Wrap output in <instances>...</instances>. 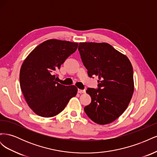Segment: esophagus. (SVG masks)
Instances as JSON below:
<instances>
[{"label": "esophagus", "mask_w": 157, "mask_h": 157, "mask_svg": "<svg viewBox=\"0 0 157 157\" xmlns=\"http://www.w3.org/2000/svg\"><path fill=\"white\" fill-rule=\"evenodd\" d=\"M78 92L80 94H82L85 92V90H80V89H78Z\"/></svg>", "instance_id": "obj_1"}]
</instances>
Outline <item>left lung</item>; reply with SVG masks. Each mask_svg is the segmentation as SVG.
Listing matches in <instances>:
<instances>
[{
	"mask_svg": "<svg viewBox=\"0 0 157 157\" xmlns=\"http://www.w3.org/2000/svg\"><path fill=\"white\" fill-rule=\"evenodd\" d=\"M78 49L89 77H98V88L86 90L92 101L84 110L97 124H109L124 112L132 99V64L125 55L105 42H80Z\"/></svg>",
	"mask_w": 157,
	"mask_h": 157,
	"instance_id": "left-lung-1",
	"label": "left lung"
}]
</instances>
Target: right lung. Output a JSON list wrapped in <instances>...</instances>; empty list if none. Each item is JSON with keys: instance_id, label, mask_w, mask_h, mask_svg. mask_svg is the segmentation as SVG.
<instances>
[{"instance_id": "obj_1", "label": "right lung", "mask_w": 157, "mask_h": 157, "mask_svg": "<svg viewBox=\"0 0 157 157\" xmlns=\"http://www.w3.org/2000/svg\"><path fill=\"white\" fill-rule=\"evenodd\" d=\"M78 45L66 40H46L23 61L20 73V87L28 105L36 115L54 117L77 95V88L58 83L55 73L77 50Z\"/></svg>"}]
</instances>
